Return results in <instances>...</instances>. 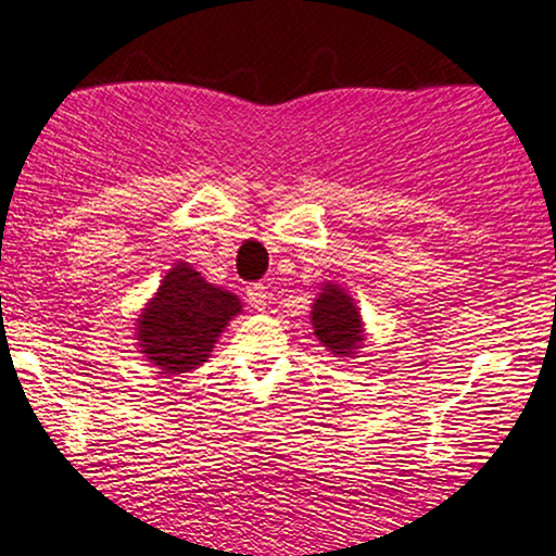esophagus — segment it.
<instances>
[{"instance_id": "esophagus-1", "label": "esophagus", "mask_w": 556, "mask_h": 556, "mask_svg": "<svg viewBox=\"0 0 556 556\" xmlns=\"http://www.w3.org/2000/svg\"><path fill=\"white\" fill-rule=\"evenodd\" d=\"M245 302H249L254 311H264V307L269 305V292H266V287L262 282L249 285L245 287Z\"/></svg>"}]
</instances>
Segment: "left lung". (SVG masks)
I'll use <instances>...</instances> for the list:
<instances>
[{"instance_id": "left-lung-1", "label": "left lung", "mask_w": 556, "mask_h": 556, "mask_svg": "<svg viewBox=\"0 0 556 556\" xmlns=\"http://www.w3.org/2000/svg\"><path fill=\"white\" fill-rule=\"evenodd\" d=\"M311 323L315 339L341 359H356L367 341L359 305L341 285L323 282L318 298L313 302Z\"/></svg>"}]
</instances>
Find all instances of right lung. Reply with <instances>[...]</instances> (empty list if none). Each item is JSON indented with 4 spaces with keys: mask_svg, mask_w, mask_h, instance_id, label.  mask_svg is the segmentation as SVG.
<instances>
[{
    "mask_svg": "<svg viewBox=\"0 0 556 556\" xmlns=\"http://www.w3.org/2000/svg\"><path fill=\"white\" fill-rule=\"evenodd\" d=\"M243 305L233 292L210 285L192 264L177 262L136 318L140 354L161 375L202 367Z\"/></svg>",
    "mask_w": 556,
    "mask_h": 556,
    "instance_id": "obj_1",
    "label": "right lung"
}]
</instances>
